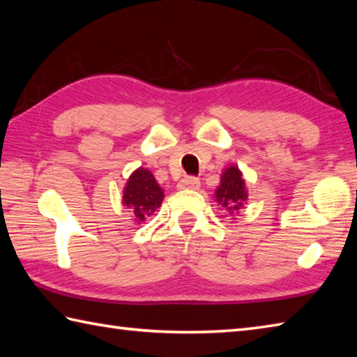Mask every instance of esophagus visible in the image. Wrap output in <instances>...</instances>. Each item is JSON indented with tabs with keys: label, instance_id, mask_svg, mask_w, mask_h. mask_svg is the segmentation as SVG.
<instances>
[{
	"label": "esophagus",
	"instance_id": "obj_1",
	"mask_svg": "<svg viewBox=\"0 0 357 357\" xmlns=\"http://www.w3.org/2000/svg\"><path fill=\"white\" fill-rule=\"evenodd\" d=\"M199 185H201V181L193 176H187L184 179H181V183L178 184L181 190H198Z\"/></svg>",
	"mask_w": 357,
	"mask_h": 357
}]
</instances>
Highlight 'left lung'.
<instances>
[{
  "mask_svg": "<svg viewBox=\"0 0 357 357\" xmlns=\"http://www.w3.org/2000/svg\"><path fill=\"white\" fill-rule=\"evenodd\" d=\"M247 188L245 181L242 179V172L236 165H230L222 172L221 183L215 192L216 201L222 207L230 211V215L244 207L247 201Z\"/></svg>",
  "mask_w": 357,
  "mask_h": 357,
  "instance_id": "left-lung-1",
  "label": "left lung"
}]
</instances>
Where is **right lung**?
<instances>
[{"mask_svg": "<svg viewBox=\"0 0 357 357\" xmlns=\"http://www.w3.org/2000/svg\"><path fill=\"white\" fill-rule=\"evenodd\" d=\"M164 199V190L149 169H136L123 192V204L130 208L136 222H144L146 219L155 213V210L161 207Z\"/></svg>", "mask_w": 357, "mask_h": 357, "instance_id": "right-lung-1", "label": "right lung"}]
</instances>
